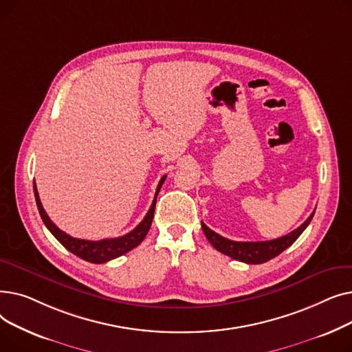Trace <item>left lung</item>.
<instances>
[{
	"label": "left lung",
	"mask_w": 352,
	"mask_h": 352,
	"mask_svg": "<svg viewBox=\"0 0 352 352\" xmlns=\"http://www.w3.org/2000/svg\"><path fill=\"white\" fill-rule=\"evenodd\" d=\"M314 214H316V211H312V214L307 218V221H304V224H301L297 230H294L292 232L281 238L271 239V241H255V243L232 241V239L221 236L215 231L210 230L204 223H202V221H201V227L207 239L217 251L223 252L234 258V260L245 263V264H263L272 260V258H275L276 255H280L284 250H287L297 241V238L304 232V230L311 223Z\"/></svg>",
	"instance_id": "obj_1"
}]
</instances>
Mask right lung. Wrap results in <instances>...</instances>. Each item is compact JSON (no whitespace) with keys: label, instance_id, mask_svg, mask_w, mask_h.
Returning <instances> with one entry per match:
<instances>
[{"label":"right lung","instance_id":"obj_1","mask_svg":"<svg viewBox=\"0 0 352 352\" xmlns=\"http://www.w3.org/2000/svg\"><path fill=\"white\" fill-rule=\"evenodd\" d=\"M166 175H164L160 179V184L155 191V197L151 204V208L148 210L146 215L144 217V219L141 223L131 231L122 236L118 238H107V239H100V241H88V239H80V238H74L68 234H65L64 231H61L57 226H55L52 221L50 219V217L47 215L41 201H40V195L38 191H36V186L34 181V195H35V201H36V207H38L40 215L44 221L45 227L50 230V232L58 239L61 243V245H64L69 252H72L74 255H77L82 260L92 263V264H102L107 261L114 260V258H118L124 254H126L128 251L134 250L135 247H138L142 239L145 238V235L148 234L153 224V218H154V211H155V202H157V195L162 187V184L165 181Z\"/></svg>","mask_w":352,"mask_h":352}]
</instances>
